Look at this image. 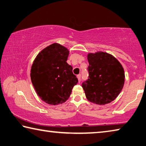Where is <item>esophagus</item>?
I'll use <instances>...</instances> for the list:
<instances>
[{"instance_id": "esophagus-1", "label": "esophagus", "mask_w": 146, "mask_h": 146, "mask_svg": "<svg viewBox=\"0 0 146 146\" xmlns=\"http://www.w3.org/2000/svg\"><path fill=\"white\" fill-rule=\"evenodd\" d=\"M77 78H78V82H80V80H81V75H80V74H79V75H77Z\"/></svg>"}]
</instances>
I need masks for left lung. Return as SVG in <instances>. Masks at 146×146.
<instances>
[{
  "mask_svg": "<svg viewBox=\"0 0 146 146\" xmlns=\"http://www.w3.org/2000/svg\"><path fill=\"white\" fill-rule=\"evenodd\" d=\"M87 60L89 78L82 83L87 99L100 105L112 102L123 88V66L112 55L102 51L89 53Z\"/></svg>",
  "mask_w": 146,
  "mask_h": 146,
  "instance_id": "1",
  "label": "left lung"
}]
</instances>
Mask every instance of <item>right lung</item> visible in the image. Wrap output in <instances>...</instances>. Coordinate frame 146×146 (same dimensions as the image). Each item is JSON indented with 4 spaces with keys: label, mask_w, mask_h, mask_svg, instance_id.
Here are the masks:
<instances>
[{
    "label": "right lung",
    "mask_w": 146,
    "mask_h": 146,
    "mask_svg": "<svg viewBox=\"0 0 146 146\" xmlns=\"http://www.w3.org/2000/svg\"><path fill=\"white\" fill-rule=\"evenodd\" d=\"M70 51L55 43L37 55L31 70V78L38 96L44 102L57 105L66 102L78 79L67 63Z\"/></svg>",
    "instance_id": "obj_1"
}]
</instances>
